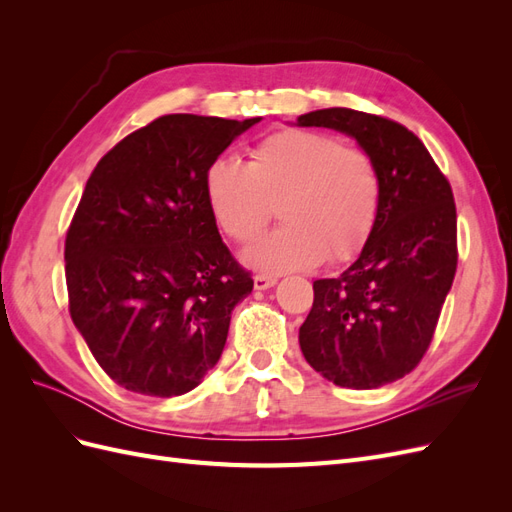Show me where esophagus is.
Here are the masks:
<instances>
[{
  "label": "esophagus",
  "mask_w": 512,
  "mask_h": 512,
  "mask_svg": "<svg viewBox=\"0 0 512 512\" xmlns=\"http://www.w3.org/2000/svg\"><path fill=\"white\" fill-rule=\"evenodd\" d=\"M275 284H277V277H273V275H256L254 277V288L256 290H267Z\"/></svg>",
  "instance_id": "esophagus-1"
}]
</instances>
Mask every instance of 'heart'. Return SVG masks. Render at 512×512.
Returning a JSON list of instances; mask_svg holds the SVG:
<instances>
[{"label": "heart", "instance_id": "1", "mask_svg": "<svg viewBox=\"0 0 512 512\" xmlns=\"http://www.w3.org/2000/svg\"><path fill=\"white\" fill-rule=\"evenodd\" d=\"M209 211L230 239L252 241L280 205L284 226L247 245L245 267L267 275L312 269L359 254L374 232L382 183L363 149L314 130H277L250 162L218 158L205 170Z\"/></svg>", "mask_w": 512, "mask_h": 512}]
</instances>
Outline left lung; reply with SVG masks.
<instances>
[{
	"mask_svg": "<svg viewBox=\"0 0 512 512\" xmlns=\"http://www.w3.org/2000/svg\"><path fill=\"white\" fill-rule=\"evenodd\" d=\"M301 128L352 136L376 162L382 200L359 258L314 282L299 329L305 361L346 389H378L427 352L457 271V211L451 183L408 128L352 108H320Z\"/></svg>",
	"mask_w": 512,
	"mask_h": 512,
	"instance_id": "left-lung-1",
	"label": "left lung"
}]
</instances>
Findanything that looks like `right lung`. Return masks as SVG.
Segmentation results:
<instances>
[{"instance_id":"add662e5","label":"right lung","mask_w":512,"mask_h":512,"mask_svg":"<svg viewBox=\"0 0 512 512\" xmlns=\"http://www.w3.org/2000/svg\"><path fill=\"white\" fill-rule=\"evenodd\" d=\"M258 121L158 117L87 179L66 235L70 316L123 389L177 397L220 361L254 280L220 237L205 170Z\"/></svg>"}]
</instances>
